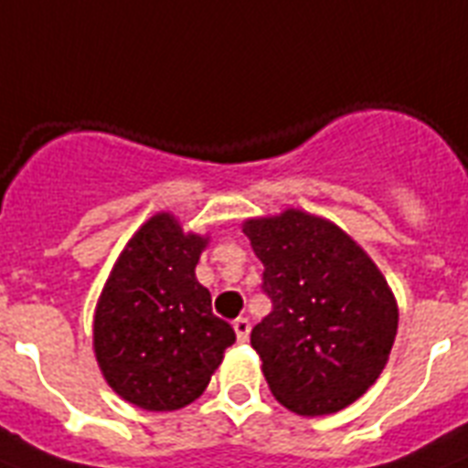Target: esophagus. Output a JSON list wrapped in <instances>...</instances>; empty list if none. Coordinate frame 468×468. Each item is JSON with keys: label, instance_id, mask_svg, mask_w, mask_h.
<instances>
[{"label": "esophagus", "instance_id": "1", "mask_svg": "<svg viewBox=\"0 0 468 468\" xmlns=\"http://www.w3.org/2000/svg\"><path fill=\"white\" fill-rule=\"evenodd\" d=\"M235 335H238V342H248L250 337V320L248 318H235L233 320Z\"/></svg>", "mask_w": 468, "mask_h": 468}]
</instances>
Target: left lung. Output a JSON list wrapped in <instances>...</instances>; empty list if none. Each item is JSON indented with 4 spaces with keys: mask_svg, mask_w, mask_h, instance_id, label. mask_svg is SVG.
<instances>
[{
    "mask_svg": "<svg viewBox=\"0 0 468 468\" xmlns=\"http://www.w3.org/2000/svg\"><path fill=\"white\" fill-rule=\"evenodd\" d=\"M242 230L271 301L250 345L274 399L299 415L355 403L384 371L399 330L384 274L340 228L296 208Z\"/></svg>",
    "mask_w": 468,
    "mask_h": 468,
    "instance_id": "1",
    "label": "left lung"
}]
</instances>
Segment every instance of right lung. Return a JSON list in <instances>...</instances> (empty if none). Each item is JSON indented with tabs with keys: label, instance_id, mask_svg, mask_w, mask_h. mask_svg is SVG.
Masks as SVG:
<instances>
[{
	"label": "right lung",
	"instance_id": "obj_1",
	"mask_svg": "<svg viewBox=\"0 0 468 468\" xmlns=\"http://www.w3.org/2000/svg\"><path fill=\"white\" fill-rule=\"evenodd\" d=\"M204 248V238L157 213L113 264L94 318V352L109 386L133 406H189L235 342L194 274Z\"/></svg>",
	"mask_w": 468,
	"mask_h": 468
}]
</instances>
